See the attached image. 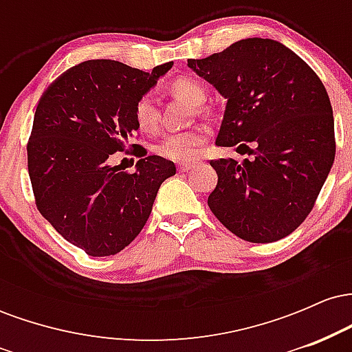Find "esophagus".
<instances>
[{"label": "esophagus", "instance_id": "1", "mask_svg": "<svg viewBox=\"0 0 352 352\" xmlns=\"http://www.w3.org/2000/svg\"><path fill=\"white\" fill-rule=\"evenodd\" d=\"M193 165H195V164H192V162H184V164L179 165V170H180V172H188V170H192Z\"/></svg>", "mask_w": 352, "mask_h": 352}]
</instances>
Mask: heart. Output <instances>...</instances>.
I'll use <instances>...</instances> for the list:
<instances>
[{
	"label": "heart",
	"instance_id": "heart-1",
	"mask_svg": "<svg viewBox=\"0 0 352 352\" xmlns=\"http://www.w3.org/2000/svg\"><path fill=\"white\" fill-rule=\"evenodd\" d=\"M170 92L190 104H200L205 99V87L190 78H179L173 80L170 84ZM134 116L140 131L155 132L159 129V111H157L155 102H153L151 96H144V98L137 100ZM205 140H207V131L205 129L175 132V134L165 137L157 147V151H159L160 155L167 157L170 160L188 162V160L197 159Z\"/></svg>",
	"mask_w": 352,
	"mask_h": 352
}]
</instances>
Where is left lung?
I'll return each mask as SVG.
<instances>
[{"label": "left lung", "instance_id": "8db88e82", "mask_svg": "<svg viewBox=\"0 0 352 352\" xmlns=\"http://www.w3.org/2000/svg\"><path fill=\"white\" fill-rule=\"evenodd\" d=\"M188 67L227 99L215 144L253 159L212 160L208 207L236 236L272 243L313 210L333 167L329 96L308 64L274 39L248 38Z\"/></svg>", "mask_w": 352, "mask_h": 352}]
</instances>
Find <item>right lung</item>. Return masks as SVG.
Wrapping results in <instances>:
<instances>
[{
  "label": "right lung",
  "mask_w": 352,
  "mask_h": 352,
  "mask_svg": "<svg viewBox=\"0 0 352 352\" xmlns=\"http://www.w3.org/2000/svg\"><path fill=\"white\" fill-rule=\"evenodd\" d=\"M173 63L144 72L119 60L92 59L60 74L44 91L28 144V170L41 215L91 256H111L139 235L175 165L145 155L134 173L112 167L135 134L137 100Z\"/></svg>",
  "instance_id": "obj_1"
}]
</instances>
